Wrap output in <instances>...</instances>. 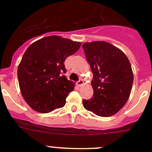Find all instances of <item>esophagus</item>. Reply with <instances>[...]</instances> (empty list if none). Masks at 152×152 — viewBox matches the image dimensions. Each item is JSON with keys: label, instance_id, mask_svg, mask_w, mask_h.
<instances>
[{"label": "esophagus", "instance_id": "obj_1", "mask_svg": "<svg viewBox=\"0 0 152 152\" xmlns=\"http://www.w3.org/2000/svg\"><path fill=\"white\" fill-rule=\"evenodd\" d=\"M83 85H84V81L82 80V79H80V80H79V82H77L78 87H82V86H83Z\"/></svg>", "mask_w": 152, "mask_h": 152}]
</instances>
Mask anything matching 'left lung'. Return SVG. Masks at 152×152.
I'll return each instance as SVG.
<instances>
[{
  "label": "left lung",
  "mask_w": 152,
  "mask_h": 152,
  "mask_svg": "<svg viewBox=\"0 0 152 152\" xmlns=\"http://www.w3.org/2000/svg\"><path fill=\"white\" fill-rule=\"evenodd\" d=\"M93 74V96L83 100L84 107L101 117L116 114L126 103L133 84V73L123 51L104 41L82 45Z\"/></svg>",
  "instance_id": "8db88e82"
}]
</instances>
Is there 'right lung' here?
<instances>
[{
  "label": "right lung",
  "instance_id": "1",
  "mask_svg": "<svg viewBox=\"0 0 152 152\" xmlns=\"http://www.w3.org/2000/svg\"><path fill=\"white\" fill-rule=\"evenodd\" d=\"M80 46L81 42L49 36L27 48L18 66V77L23 97L34 110L48 113L65 106L74 83L64 75V62Z\"/></svg>",
  "mask_w": 152,
  "mask_h": 152
}]
</instances>
